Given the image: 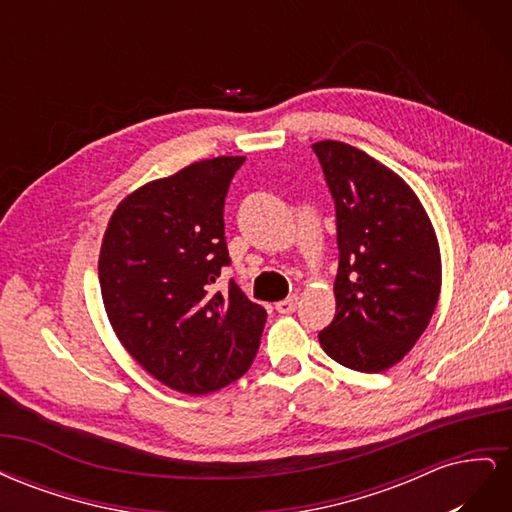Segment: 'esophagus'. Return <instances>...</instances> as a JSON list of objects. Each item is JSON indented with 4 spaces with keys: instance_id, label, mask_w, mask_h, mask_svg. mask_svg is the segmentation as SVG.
<instances>
[{
    "instance_id": "obj_1",
    "label": "esophagus",
    "mask_w": 512,
    "mask_h": 512,
    "mask_svg": "<svg viewBox=\"0 0 512 512\" xmlns=\"http://www.w3.org/2000/svg\"><path fill=\"white\" fill-rule=\"evenodd\" d=\"M297 305H299V297H288V299H284V301H277L275 303V309L280 314H292L294 309H297Z\"/></svg>"
}]
</instances>
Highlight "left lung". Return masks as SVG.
I'll list each match as a JSON object with an SVG mask.
<instances>
[{
  "label": "left lung",
  "mask_w": 512,
  "mask_h": 512,
  "mask_svg": "<svg viewBox=\"0 0 512 512\" xmlns=\"http://www.w3.org/2000/svg\"><path fill=\"white\" fill-rule=\"evenodd\" d=\"M337 211V312L318 333L333 361L365 374L414 348L442 288L440 243L429 215L395 170L339 141L312 145Z\"/></svg>",
  "instance_id": "8db88e82"
}]
</instances>
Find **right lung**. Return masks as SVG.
I'll return each instance as SVG.
<instances>
[{
	"label": "right lung",
	"instance_id": "1",
	"mask_svg": "<svg viewBox=\"0 0 512 512\" xmlns=\"http://www.w3.org/2000/svg\"><path fill=\"white\" fill-rule=\"evenodd\" d=\"M243 156L200 160L130 192L106 224L98 275L108 322L132 359L164 386L207 395L250 369L265 307L230 282L224 198Z\"/></svg>",
	"mask_w": 512,
	"mask_h": 512
}]
</instances>
